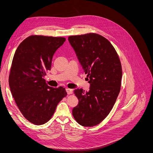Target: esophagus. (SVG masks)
<instances>
[{
  "instance_id": "34e87169",
  "label": "esophagus",
  "mask_w": 153,
  "mask_h": 153,
  "mask_svg": "<svg viewBox=\"0 0 153 153\" xmlns=\"http://www.w3.org/2000/svg\"><path fill=\"white\" fill-rule=\"evenodd\" d=\"M66 91L67 94H72V93H73V90H72V89H66Z\"/></svg>"
}]
</instances>
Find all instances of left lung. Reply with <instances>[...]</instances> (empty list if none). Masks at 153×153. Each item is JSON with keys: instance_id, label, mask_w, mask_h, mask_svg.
Here are the masks:
<instances>
[{"instance_id": "1", "label": "left lung", "mask_w": 153, "mask_h": 153, "mask_svg": "<svg viewBox=\"0 0 153 153\" xmlns=\"http://www.w3.org/2000/svg\"><path fill=\"white\" fill-rule=\"evenodd\" d=\"M68 41L90 84L89 91H74L78 104L72 114L82 126H94L107 116L117 100L121 84V64L112 44L99 34L72 36Z\"/></svg>"}]
</instances>
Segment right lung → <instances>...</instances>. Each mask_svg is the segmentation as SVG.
<instances>
[{
    "label": "right lung",
    "instance_id": "add662e5",
    "mask_svg": "<svg viewBox=\"0 0 153 153\" xmlns=\"http://www.w3.org/2000/svg\"><path fill=\"white\" fill-rule=\"evenodd\" d=\"M65 41L64 38L30 36L14 55L9 85L21 113L34 124L48 122L67 94L63 87H50L44 78L51 69L53 54Z\"/></svg>",
    "mask_w": 153,
    "mask_h": 153
}]
</instances>
